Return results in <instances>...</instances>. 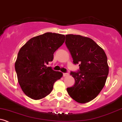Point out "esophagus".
Returning <instances> with one entry per match:
<instances>
[{
    "label": "esophagus",
    "mask_w": 122,
    "mask_h": 122,
    "mask_svg": "<svg viewBox=\"0 0 122 122\" xmlns=\"http://www.w3.org/2000/svg\"><path fill=\"white\" fill-rule=\"evenodd\" d=\"M68 75H69L68 73H64V74H63V76H64V77H65V76H68Z\"/></svg>",
    "instance_id": "1"
}]
</instances>
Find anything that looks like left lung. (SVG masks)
Masks as SVG:
<instances>
[{
	"mask_svg": "<svg viewBox=\"0 0 122 122\" xmlns=\"http://www.w3.org/2000/svg\"><path fill=\"white\" fill-rule=\"evenodd\" d=\"M65 44L74 64H79L77 72H71L75 85L66 89L76 102L85 103L94 99L104 87L109 74L107 56L93 40L80 35L65 36Z\"/></svg>",
	"mask_w": 122,
	"mask_h": 122,
	"instance_id": "8db88e82",
	"label": "left lung"
}]
</instances>
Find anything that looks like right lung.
I'll return each instance as SVG.
<instances>
[{
	"label": "right lung",
	"mask_w": 122,
	"mask_h": 122,
	"mask_svg": "<svg viewBox=\"0 0 122 122\" xmlns=\"http://www.w3.org/2000/svg\"><path fill=\"white\" fill-rule=\"evenodd\" d=\"M65 38L63 34L46 33L31 38L19 50L15 65L18 82L23 92L32 99L47 97L55 82L62 78L61 72L47 65L53 60L54 52Z\"/></svg>",
	"instance_id": "obj_1"
}]
</instances>
